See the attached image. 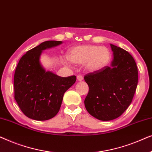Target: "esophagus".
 I'll return each mask as SVG.
<instances>
[{
  "mask_svg": "<svg viewBox=\"0 0 152 152\" xmlns=\"http://www.w3.org/2000/svg\"><path fill=\"white\" fill-rule=\"evenodd\" d=\"M77 80L81 82V81L83 80V77L82 75H77Z\"/></svg>",
  "mask_w": 152,
  "mask_h": 152,
  "instance_id": "1",
  "label": "esophagus"
}]
</instances>
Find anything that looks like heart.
<instances>
[{
    "instance_id": "1",
    "label": "heart",
    "mask_w": 152,
    "mask_h": 152,
    "mask_svg": "<svg viewBox=\"0 0 152 152\" xmlns=\"http://www.w3.org/2000/svg\"><path fill=\"white\" fill-rule=\"evenodd\" d=\"M111 53L107 47L96 45H77L68 53V59L72 64L81 65L91 72H97L107 67L111 61Z\"/></svg>"
}]
</instances>
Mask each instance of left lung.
<instances>
[{
  "instance_id": "left-lung-1",
  "label": "left lung",
  "mask_w": 152,
  "mask_h": 152,
  "mask_svg": "<svg viewBox=\"0 0 152 152\" xmlns=\"http://www.w3.org/2000/svg\"><path fill=\"white\" fill-rule=\"evenodd\" d=\"M113 59L111 66L84 76L89 91L84 100L93 117L109 121L120 117L130 104L138 85L136 61L127 51L111 44Z\"/></svg>"
}]
</instances>
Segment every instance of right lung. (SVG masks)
<instances>
[{"instance_id": "1", "label": "right lung", "mask_w": 152, "mask_h": 152, "mask_svg": "<svg viewBox=\"0 0 152 152\" xmlns=\"http://www.w3.org/2000/svg\"><path fill=\"white\" fill-rule=\"evenodd\" d=\"M47 41L30 50L18 61L14 77V98L23 113L35 120H47L57 115L64 93L76 82V76L59 77L46 71L40 62L42 51L61 44Z\"/></svg>"}]
</instances>
